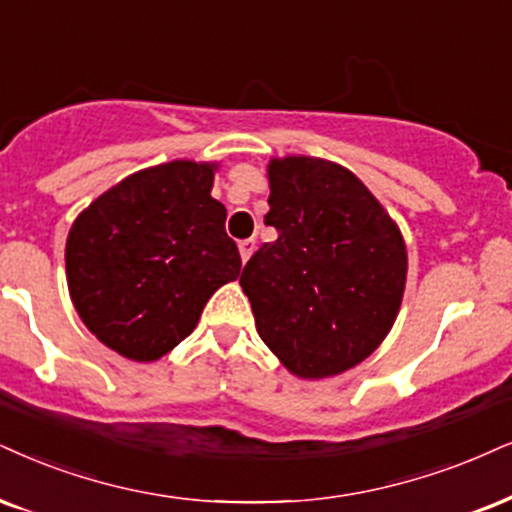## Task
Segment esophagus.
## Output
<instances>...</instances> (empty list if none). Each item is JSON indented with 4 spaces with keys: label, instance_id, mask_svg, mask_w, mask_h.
<instances>
[{
    "label": "esophagus",
    "instance_id": "1",
    "mask_svg": "<svg viewBox=\"0 0 512 512\" xmlns=\"http://www.w3.org/2000/svg\"><path fill=\"white\" fill-rule=\"evenodd\" d=\"M256 249V239H242L239 242V254H242V261H249V256L254 254Z\"/></svg>",
    "mask_w": 512,
    "mask_h": 512
}]
</instances>
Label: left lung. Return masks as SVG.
Instances as JSON below:
<instances>
[{
	"label": "left lung",
	"instance_id": "1",
	"mask_svg": "<svg viewBox=\"0 0 512 512\" xmlns=\"http://www.w3.org/2000/svg\"><path fill=\"white\" fill-rule=\"evenodd\" d=\"M266 225L239 277L256 330L294 375L320 380L380 346L406 287V244L368 187L337 163L273 161Z\"/></svg>",
	"mask_w": 512,
	"mask_h": 512
}]
</instances>
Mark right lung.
Segmentation results:
<instances>
[{"mask_svg":"<svg viewBox=\"0 0 512 512\" xmlns=\"http://www.w3.org/2000/svg\"><path fill=\"white\" fill-rule=\"evenodd\" d=\"M213 166L173 161L130 175L82 211L66 242L75 311L130 361H156L242 270L211 197Z\"/></svg>","mask_w":512,"mask_h":512,"instance_id":"1","label":"right lung"}]
</instances>
